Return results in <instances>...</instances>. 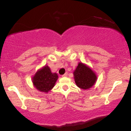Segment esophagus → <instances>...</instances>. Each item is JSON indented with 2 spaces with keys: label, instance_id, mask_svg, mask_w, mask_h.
Wrapping results in <instances>:
<instances>
[{
  "label": "esophagus",
  "instance_id": "esophagus-1",
  "mask_svg": "<svg viewBox=\"0 0 131 131\" xmlns=\"http://www.w3.org/2000/svg\"><path fill=\"white\" fill-rule=\"evenodd\" d=\"M67 74H68L67 73H66L65 74H64L63 75H62V77H66V76H67Z\"/></svg>",
  "mask_w": 131,
  "mask_h": 131
}]
</instances>
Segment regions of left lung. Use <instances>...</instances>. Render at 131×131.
<instances>
[{"instance_id": "obj_1", "label": "left lung", "mask_w": 131, "mask_h": 131, "mask_svg": "<svg viewBox=\"0 0 131 131\" xmlns=\"http://www.w3.org/2000/svg\"><path fill=\"white\" fill-rule=\"evenodd\" d=\"M74 80L80 88L87 89L94 85L96 76L90 68L80 62L73 73Z\"/></svg>"}]
</instances>
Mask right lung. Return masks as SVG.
<instances>
[{"label":"right lung","instance_id":"1","mask_svg":"<svg viewBox=\"0 0 131 131\" xmlns=\"http://www.w3.org/2000/svg\"><path fill=\"white\" fill-rule=\"evenodd\" d=\"M58 79L57 73H51L48 66H45L39 70L33 78V83L37 89L41 92H48L54 86Z\"/></svg>","mask_w":131,"mask_h":131}]
</instances>
